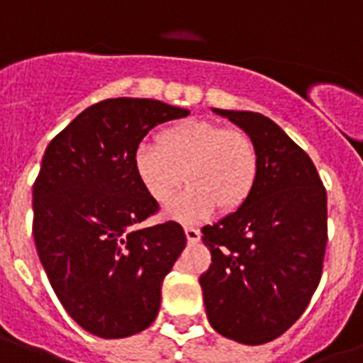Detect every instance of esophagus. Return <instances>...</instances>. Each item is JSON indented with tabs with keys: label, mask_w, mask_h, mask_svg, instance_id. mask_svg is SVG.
Masks as SVG:
<instances>
[{
	"label": "esophagus",
	"mask_w": 363,
	"mask_h": 363,
	"mask_svg": "<svg viewBox=\"0 0 363 363\" xmlns=\"http://www.w3.org/2000/svg\"><path fill=\"white\" fill-rule=\"evenodd\" d=\"M184 233H186V239L188 242H198L201 239V233H199L198 228L194 226H186L184 228Z\"/></svg>",
	"instance_id": "esophagus-1"
}]
</instances>
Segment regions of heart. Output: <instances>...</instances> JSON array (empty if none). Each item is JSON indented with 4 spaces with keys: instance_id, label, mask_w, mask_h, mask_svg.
<instances>
[{
    "instance_id": "obj_1",
    "label": "heart",
    "mask_w": 363,
    "mask_h": 363,
    "mask_svg": "<svg viewBox=\"0 0 363 363\" xmlns=\"http://www.w3.org/2000/svg\"><path fill=\"white\" fill-rule=\"evenodd\" d=\"M135 175L150 198L169 203L182 186H190L169 207L182 222L203 220L220 205L241 207L254 190L259 171L258 148L247 131L209 121H184L156 135V147L141 145L133 156Z\"/></svg>"
}]
</instances>
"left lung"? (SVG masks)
<instances>
[{
    "mask_svg": "<svg viewBox=\"0 0 363 363\" xmlns=\"http://www.w3.org/2000/svg\"><path fill=\"white\" fill-rule=\"evenodd\" d=\"M258 148L254 190L235 213L201 228L211 250L199 277L211 326L242 345L269 343L307 309L322 277L328 196L313 160L259 113L213 109Z\"/></svg>",
    "mask_w": 363,
    "mask_h": 363,
    "instance_id": "left-lung-1",
    "label": "left lung"
}]
</instances>
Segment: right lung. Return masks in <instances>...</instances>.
<instances>
[{
    "label": "right lung",
    "mask_w": 363,
    "mask_h": 363,
    "mask_svg": "<svg viewBox=\"0 0 363 363\" xmlns=\"http://www.w3.org/2000/svg\"><path fill=\"white\" fill-rule=\"evenodd\" d=\"M188 115L156 99H104L45 150L33 182L37 254L67 315L98 337L152 324L162 282L186 247L179 222L141 226L160 205L137 179L133 156L154 125Z\"/></svg>",
    "instance_id": "right-lung-1"
}]
</instances>
